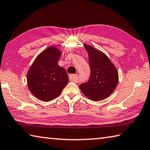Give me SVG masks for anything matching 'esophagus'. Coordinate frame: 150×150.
<instances>
[{"label": "esophagus", "instance_id": "34e87169", "mask_svg": "<svg viewBox=\"0 0 150 150\" xmlns=\"http://www.w3.org/2000/svg\"><path fill=\"white\" fill-rule=\"evenodd\" d=\"M78 76L77 74H71L69 75V79L73 82H77Z\"/></svg>", "mask_w": 150, "mask_h": 150}]
</instances>
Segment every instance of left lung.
I'll use <instances>...</instances> for the list:
<instances>
[{
  "label": "left lung",
  "mask_w": 150,
  "mask_h": 150,
  "mask_svg": "<svg viewBox=\"0 0 150 150\" xmlns=\"http://www.w3.org/2000/svg\"><path fill=\"white\" fill-rule=\"evenodd\" d=\"M88 54L91 77L87 83L79 85L85 96L93 101L108 98L116 89L118 72L115 65L105 53L90 45L84 44Z\"/></svg>",
  "instance_id": "8db88e82"
}]
</instances>
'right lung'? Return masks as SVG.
<instances>
[{
  "label": "right lung",
  "instance_id": "1",
  "mask_svg": "<svg viewBox=\"0 0 150 150\" xmlns=\"http://www.w3.org/2000/svg\"><path fill=\"white\" fill-rule=\"evenodd\" d=\"M61 55L55 46L46 48L36 57L27 73L30 91L44 102L57 98L69 82L66 71L58 65Z\"/></svg>",
  "mask_w": 150,
  "mask_h": 150
}]
</instances>
